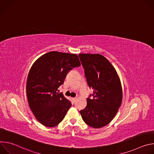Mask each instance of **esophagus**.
I'll list each match as a JSON object with an SVG mask.
<instances>
[{
	"label": "esophagus",
	"instance_id": "1",
	"mask_svg": "<svg viewBox=\"0 0 154 154\" xmlns=\"http://www.w3.org/2000/svg\"><path fill=\"white\" fill-rule=\"evenodd\" d=\"M72 100L73 102H74V103H75V101H76V100H77V98H76V97H74V98H72Z\"/></svg>",
	"mask_w": 154,
	"mask_h": 154
}]
</instances>
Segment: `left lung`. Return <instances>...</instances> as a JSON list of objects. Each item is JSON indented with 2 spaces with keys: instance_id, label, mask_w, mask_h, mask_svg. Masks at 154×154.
Returning <instances> with one entry per match:
<instances>
[{
  "instance_id": "8db88e82",
  "label": "left lung",
  "mask_w": 154,
  "mask_h": 154,
  "mask_svg": "<svg viewBox=\"0 0 154 154\" xmlns=\"http://www.w3.org/2000/svg\"><path fill=\"white\" fill-rule=\"evenodd\" d=\"M79 57L87 83L93 89V93L86 99V106L80 113L87 125L101 128L112 121L121 105L120 79L113 65L103 55L80 54Z\"/></svg>"
}]
</instances>
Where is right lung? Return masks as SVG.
Returning a JSON list of instances; mask_svg holds the SVG:
<instances>
[{
    "label": "right lung",
    "instance_id": "add662e5",
    "mask_svg": "<svg viewBox=\"0 0 154 154\" xmlns=\"http://www.w3.org/2000/svg\"><path fill=\"white\" fill-rule=\"evenodd\" d=\"M77 55L52 51L44 54L33 64L27 80L29 106L36 119L49 127L63 121L71 102L58 88L69 71L80 66Z\"/></svg>",
    "mask_w": 154,
    "mask_h": 154
}]
</instances>
